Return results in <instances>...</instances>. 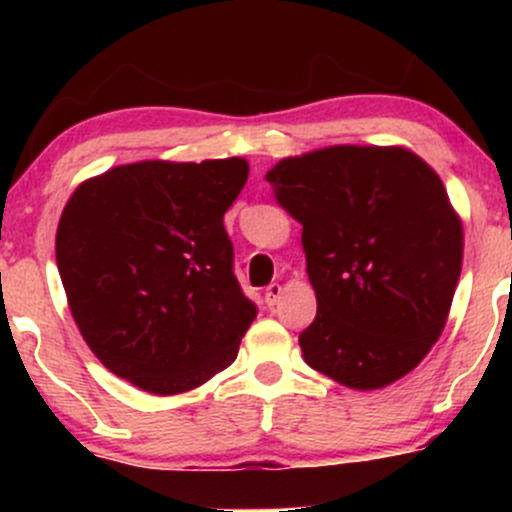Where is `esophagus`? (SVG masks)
Wrapping results in <instances>:
<instances>
[{"label":"esophagus","instance_id":"34e87169","mask_svg":"<svg viewBox=\"0 0 512 512\" xmlns=\"http://www.w3.org/2000/svg\"><path fill=\"white\" fill-rule=\"evenodd\" d=\"M281 284H269L267 289H264V303L269 305V308H272V305H276V301H279L281 298Z\"/></svg>","mask_w":512,"mask_h":512}]
</instances>
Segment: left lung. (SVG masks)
<instances>
[{"mask_svg":"<svg viewBox=\"0 0 512 512\" xmlns=\"http://www.w3.org/2000/svg\"><path fill=\"white\" fill-rule=\"evenodd\" d=\"M298 223L317 315L310 368L383 390L424 361L448 322L464 231L443 180L404 146L337 144L267 170Z\"/></svg>","mask_w":512,"mask_h":512,"instance_id":"obj_1","label":"left lung"}]
</instances>
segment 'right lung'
<instances>
[{
	"label": "right lung",
	"mask_w": 512,
	"mask_h": 512,
	"mask_svg": "<svg viewBox=\"0 0 512 512\" xmlns=\"http://www.w3.org/2000/svg\"><path fill=\"white\" fill-rule=\"evenodd\" d=\"M245 158L137 161L81 182L55 252L67 305L110 373L180 395L236 361L257 310L233 274L223 214L248 182Z\"/></svg>",
	"instance_id": "1"
}]
</instances>
